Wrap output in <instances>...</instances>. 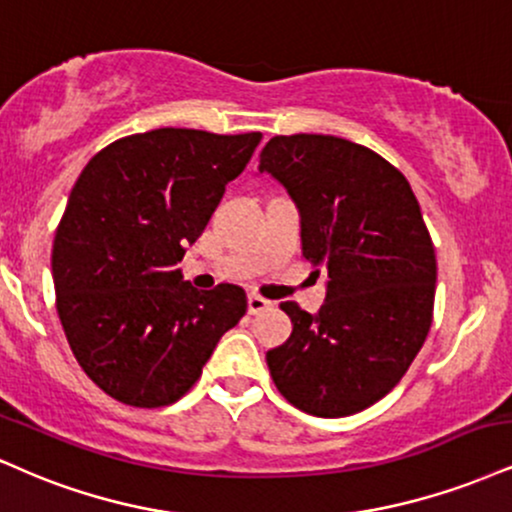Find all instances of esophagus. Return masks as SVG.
Segmentation results:
<instances>
[{
    "label": "esophagus",
    "mask_w": 512,
    "mask_h": 512,
    "mask_svg": "<svg viewBox=\"0 0 512 512\" xmlns=\"http://www.w3.org/2000/svg\"><path fill=\"white\" fill-rule=\"evenodd\" d=\"M272 307H274L272 300L262 298V295H250V298H248V312H250V315H262V312L272 310Z\"/></svg>",
    "instance_id": "34e87169"
}]
</instances>
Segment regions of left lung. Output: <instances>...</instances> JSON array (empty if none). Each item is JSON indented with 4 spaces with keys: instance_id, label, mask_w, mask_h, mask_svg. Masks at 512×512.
<instances>
[{
    "instance_id": "obj_1",
    "label": "left lung",
    "mask_w": 512,
    "mask_h": 512,
    "mask_svg": "<svg viewBox=\"0 0 512 512\" xmlns=\"http://www.w3.org/2000/svg\"><path fill=\"white\" fill-rule=\"evenodd\" d=\"M300 212L303 257L329 274L317 315L281 303L293 334L269 350L281 396L317 417L369 408L403 379L432 326L436 255L408 178L336 135H274L260 155Z\"/></svg>"
}]
</instances>
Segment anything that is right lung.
Segmentation results:
<instances>
[{"instance_id": "obj_1", "label": "right lung", "mask_w": 512, "mask_h": 512, "mask_svg": "<svg viewBox=\"0 0 512 512\" xmlns=\"http://www.w3.org/2000/svg\"><path fill=\"white\" fill-rule=\"evenodd\" d=\"M260 140L157 128L107 145L78 176L52 248L57 312L78 365L119 403H176L248 310L240 286L197 291L174 267Z\"/></svg>"}]
</instances>
